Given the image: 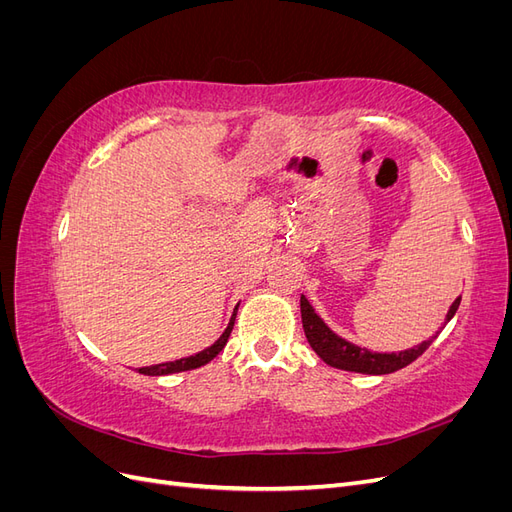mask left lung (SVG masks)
I'll list each match as a JSON object with an SVG mask.
<instances>
[{"label":"left lung","instance_id":"left-lung-1","mask_svg":"<svg viewBox=\"0 0 512 512\" xmlns=\"http://www.w3.org/2000/svg\"><path fill=\"white\" fill-rule=\"evenodd\" d=\"M461 299H455L451 309L446 314V322L451 320L457 312ZM301 318H303V331L309 346L314 348V352L320 356V359L337 369H346V371H356V374H369V376H382V374H393V371L410 365L416 361L429 346L433 339L438 337V333L431 339H425L423 344H418L410 350H401V352H369L367 348L354 346L346 339L335 335L324 320L314 312V307L309 305V301L301 294ZM444 322V324H446Z\"/></svg>","mask_w":512,"mask_h":512}]
</instances>
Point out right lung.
<instances>
[{
	"instance_id": "right-lung-1",
	"label": "right lung",
	"mask_w": 512,
	"mask_h": 512,
	"mask_svg": "<svg viewBox=\"0 0 512 512\" xmlns=\"http://www.w3.org/2000/svg\"><path fill=\"white\" fill-rule=\"evenodd\" d=\"M237 309L239 305L235 307V312H232L230 316V322L226 331L220 335V339L215 344H211L209 348H205L203 352L198 354H192L188 356V359H179V361H168V363H160V365H151V367H141L138 369V374H145V376H168V374H177V371H188V369H196L200 365H207L211 359H215L222 352V348L226 346L228 337H230V331L232 327H235V318H237Z\"/></svg>"
}]
</instances>
